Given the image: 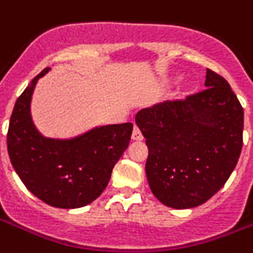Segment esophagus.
I'll use <instances>...</instances> for the list:
<instances>
[{"instance_id": "34e87169", "label": "esophagus", "mask_w": 253, "mask_h": 253, "mask_svg": "<svg viewBox=\"0 0 253 253\" xmlns=\"http://www.w3.org/2000/svg\"><path fill=\"white\" fill-rule=\"evenodd\" d=\"M131 139H133V141H137V142H139L143 139V135H142V133H141V130H139L138 126H134V129H133Z\"/></svg>"}]
</instances>
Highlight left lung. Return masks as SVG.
Listing matches in <instances>:
<instances>
[{"mask_svg":"<svg viewBox=\"0 0 253 253\" xmlns=\"http://www.w3.org/2000/svg\"><path fill=\"white\" fill-rule=\"evenodd\" d=\"M204 85L185 99L135 115L149 147L150 189L176 210L213 197L234 170L243 146V107L229 83L207 68Z\"/></svg>","mask_w":253,"mask_h":253,"instance_id":"obj_1","label":"left lung"}]
</instances>
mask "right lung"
I'll return each mask as SVG.
<instances>
[{"instance_id":"obj_1","label":"right lung","mask_w":253,"mask_h":253,"mask_svg":"<svg viewBox=\"0 0 253 253\" xmlns=\"http://www.w3.org/2000/svg\"><path fill=\"white\" fill-rule=\"evenodd\" d=\"M45 68L16 99L9 130L11 164L31 193L56 208H80L97 199L107 186L115 164L128 149L133 124L106 125L72 139L40 134L31 118V98Z\"/></svg>"}]
</instances>
